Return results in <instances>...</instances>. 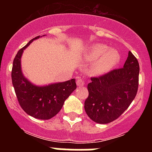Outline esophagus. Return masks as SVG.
Segmentation results:
<instances>
[{
    "instance_id": "esophagus-1",
    "label": "esophagus",
    "mask_w": 152,
    "mask_h": 152,
    "mask_svg": "<svg viewBox=\"0 0 152 152\" xmlns=\"http://www.w3.org/2000/svg\"><path fill=\"white\" fill-rule=\"evenodd\" d=\"M84 80L81 78H79L77 80V86H78V87H82V86H84Z\"/></svg>"
}]
</instances>
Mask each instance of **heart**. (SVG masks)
Segmentation results:
<instances>
[{
  "instance_id": "obj_1",
  "label": "heart",
  "mask_w": 152,
  "mask_h": 152,
  "mask_svg": "<svg viewBox=\"0 0 152 152\" xmlns=\"http://www.w3.org/2000/svg\"><path fill=\"white\" fill-rule=\"evenodd\" d=\"M87 58L93 61L91 71L95 75L109 72L116 66L120 59L119 52L113 49H107L103 44H93L87 52Z\"/></svg>"
}]
</instances>
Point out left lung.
Masks as SVG:
<instances>
[{"label": "left lung", "instance_id": "obj_1", "mask_svg": "<svg viewBox=\"0 0 152 152\" xmlns=\"http://www.w3.org/2000/svg\"><path fill=\"white\" fill-rule=\"evenodd\" d=\"M139 75L138 60L129 52L123 68L91 77L88 84L89 95L84 102V110L90 119L107 124L121 116L136 96Z\"/></svg>", "mask_w": 152, "mask_h": 152}]
</instances>
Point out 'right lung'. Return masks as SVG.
<instances>
[{"label": "right lung", "mask_w": 152, "mask_h": 152, "mask_svg": "<svg viewBox=\"0 0 152 152\" xmlns=\"http://www.w3.org/2000/svg\"><path fill=\"white\" fill-rule=\"evenodd\" d=\"M39 37L30 40L18 51L13 62L12 83L19 103L28 115L39 119H49L61 110L65 100L77 86L75 78L64 82L36 86L25 77L21 70V56L24 49Z\"/></svg>", "instance_id": "obj_1"}]
</instances>
